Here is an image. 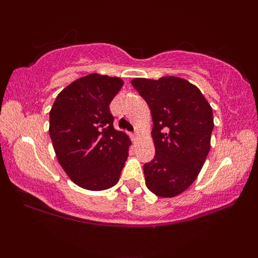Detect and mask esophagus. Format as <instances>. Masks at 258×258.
<instances>
[{
  "label": "esophagus",
  "mask_w": 258,
  "mask_h": 258,
  "mask_svg": "<svg viewBox=\"0 0 258 258\" xmlns=\"http://www.w3.org/2000/svg\"><path fill=\"white\" fill-rule=\"evenodd\" d=\"M138 137H139V136L137 135V133H132V135H131V138H132V141H137Z\"/></svg>",
  "instance_id": "34e87169"
}]
</instances>
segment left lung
Instances as JSON below:
<instances>
[{
	"mask_svg": "<svg viewBox=\"0 0 258 258\" xmlns=\"http://www.w3.org/2000/svg\"><path fill=\"white\" fill-rule=\"evenodd\" d=\"M131 84L152 111L155 156L143 166L160 198L183 193L199 176L211 147L212 108L197 86L177 76L137 78Z\"/></svg>",
	"mask_w": 258,
	"mask_h": 258,
	"instance_id": "8db88e82",
	"label": "left lung"
}]
</instances>
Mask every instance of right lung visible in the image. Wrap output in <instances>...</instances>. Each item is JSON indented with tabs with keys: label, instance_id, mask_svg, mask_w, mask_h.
I'll use <instances>...</instances> for the list:
<instances>
[{
	"label": "right lung",
	"instance_id": "obj_1",
	"mask_svg": "<svg viewBox=\"0 0 258 258\" xmlns=\"http://www.w3.org/2000/svg\"><path fill=\"white\" fill-rule=\"evenodd\" d=\"M123 81L100 74L68 85L49 111V137L55 155L75 184L99 191L119 182L131 141L112 126L110 102Z\"/></svg>",
	"mask_w": 258,
	"mask_h": 258
}]
</instances>
